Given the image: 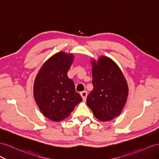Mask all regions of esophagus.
<instances>
[{
  "label": "esophagus",
  "instance_id": "34e87169",
  "mask_svg": "<svg viewBox=\"0 0 159 159\" xmlns=\"http://www.w3.org/2000/svg\"><path fill=\"white\" fill-rule=\"evenodd\" d=\"M80 95H81V97H82L83 101H86L87 97V91H84L80 92Z\"/></svg>",
  "mask_w": 159,
  "mask_h": 159
}]
</instances>
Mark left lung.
<instances>
[{"label":"left lung","mask_w":159,"mask_h":159,"mask_svg":"<svg viewBox=\"0 0 159 159\" xmlns=\"http://www.w3.org/2000/svg\"><path fill=\"white\" fill-rule=\"evenodd\" d=\"M91 64L93 89L87 104L96 118L111 120L120 114L127 101V82L119 66L108 57L101 56Z\"/></svg>","instance_id":"8db88e82"}]
</instances>
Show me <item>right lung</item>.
<instances>
[{"label": "right lung", "instance_id": "add662e5", "mask_svg": "<svg viewBox=\"0 0 159 159\" xmlns=\"http://www.w3.org/2000/svg\"><path fill=\"white\" fill-rule=\"evenodd\" d=\"M74 60L72 54L60 52L45 62L34 85L35 101L42 114L54 121L66 118L83 101L67 72Z\"/></svg>", "mask_w": 159, "mask_h": 159}]
</instances>
